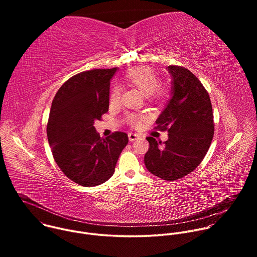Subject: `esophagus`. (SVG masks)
<instances>
[{"instance_id":"esophagus-1","label":"esophagus","mask_w":257,"mask_h":257,"mask_svg":"<svg viewBox=\"0 0 257 257\" xmlns=\"http://www.w3.org/2000/svg\"><path fill=\"white\" fill-rule=\"evenodd\" d=\"M128 137H129V140L132 142V141L138 139V138H139V135L136 134V133H132V132H131V133L128 134Z\"/></svg>"}]
</instances>
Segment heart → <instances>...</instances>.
Segmentation results:
<instances>
[{"mask_svg": "<svg viewBox=\"0 0 257 257\" xmlns=\"http://www.w3.org/2000/svg\"><path fill=\"white\" fill-rule=\"evenodd\" d=\"M125 79L130 84L137 87L145 96H153L158 99H162L167 94V88L159 84V76L157 73L150 67H140L128 72L125 75ZM121 95V87L115 85L109 94V101L115 104L119 101ZM129 124L133 127L140 125L141 117L135 114H129L127 116Z\"/></svg>", "mask_w": 257, "mask_h": 257, "instance_id": "b5f03b06", "label": "heart"}]
</instances>
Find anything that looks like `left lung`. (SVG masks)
<instances>
[{"label":"left lung","instance_id":"8db88e82","mask_svg":"<svg viewBox=\"0 0 257 257\" xmlns=\"http://www.w3.org/2000/svg\"><path fill=\"white\" fill-rule=\"evenodd\" d=\"M171 98L156 121L168 131L162 143L148 137L150 149L144 156L146 169L155 176L174 181L194 171L204 159L214 132L209 95L199 79L188 69L168 66Z\"/></svg>","mask_w":257,"mask_h":257}]
</instances>
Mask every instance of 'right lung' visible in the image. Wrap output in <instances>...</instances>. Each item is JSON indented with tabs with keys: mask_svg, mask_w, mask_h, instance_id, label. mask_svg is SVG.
<instances>
[{
	"mask_svg": "<svg viewBox=\"0 0 257 257\" xmlns=\"http://www.w3.org/2000/svg\"><path fill=\"white\" fill-rule=\"evenodd\" d=\"M118 68L81 72L67 80L56 93L47 134L53 157L62 172L85 187L111 178L128 135L115 132L100 138L94 122L108 111L109 81Z\"/></svg>",
	"mask_w": 257,
	"mask_h": 257,
	"instance_id": "obj_1",
	"label": "right lung"
}]
</instances>
